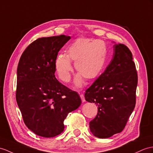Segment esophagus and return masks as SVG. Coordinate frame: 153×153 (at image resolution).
Here are the masks:
<instances>
[{"label": "esophagus", "instance_id": "1", "mask_svg": "<svg viewBox=\"0 0 153 153\" xmlns=\"http://www.w3.org/2000/svg\"><path fill=\"white\" fill-rule=\"evenodd\" d=\"M80 96V98H81L82 101V102H84L85 101V97H84V95L83 94H81Z\"/></svg>", "mask_w": 153, "mask_h": 153}]
</instances>
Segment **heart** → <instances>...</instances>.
Here are the masks:
<instances>
[{"label": "heart", "instance_id": "obj_1", "mask_svg": "<svg viewBox=\"0 0 153 153\" xmlns=\"http://www.w3.org/2000/svg\"><path fill=\"white\" fill-rule=\"evenodd\" d=\"M106 57L107 48L102 40L79 38L68 46L67 54L57 55L54 68L59 79L68 82L73 71L71 61L74 62L75 69L79 73L74 79V84L80 88L83 84L84 77L93 80L99 75L105 67Z\"/></svg>", "mask_w": 153, "mask_h": 153}]
</instances>
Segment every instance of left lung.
<instances>
[{
	"instance_id": "1",
	"label": "left lung",
	"mask_w": 153,
	"mask_h": 153,
	"mask_svg": "<svg viewBox=\"0 0 153 153\" xmlns=\"http://www.w3.org/2000/svg\"><path fill=\"white\" fill-rule=\"evenodd\" d=\"M113 48L109 65L84 95L86 101L98 106L89 128L99 138L121 132L136 105L137 74L132 53L123 44L115 43Z\"/></svg>"
}]
</instances>
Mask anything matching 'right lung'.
<instances>
[{"label":"right lung","mask_w":153,"mask_h":153,"mask_svg":"<svg viewBox=\"0 0 153 153\" xmlns=\"http://www.w3.org/2000/svg\"><path fill=\"white\" fill-rule=\"evenodd\" d=\"M70 39L65 35L39 38L26 48L19 62L17 105L26 126L39 136L61 134L67 115L81 105L79 95L54 75L56 57Z\"/></svg>","instance_id":"1"}]
</instances>
